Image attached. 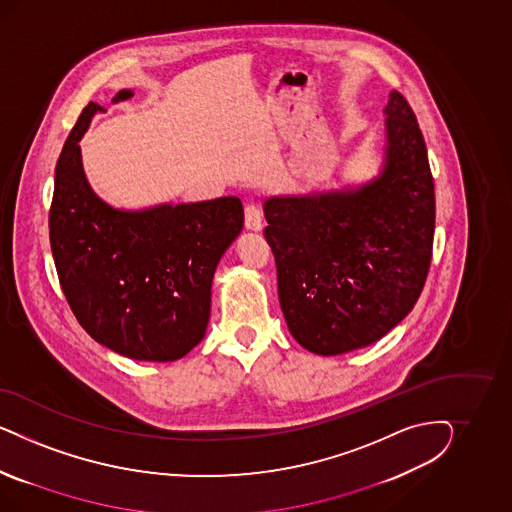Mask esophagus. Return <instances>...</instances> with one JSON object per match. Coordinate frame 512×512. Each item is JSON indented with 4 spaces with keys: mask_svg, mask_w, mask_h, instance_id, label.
Here are the masks:
<instances>
[{
    "mask_svg": "<svg viewBox=\"0 0 512 512\" xmlns=\"http://www.w3.org/2000/svg\"><path fill=\"white\" fill-rule=\"evenodd\" d=\"M244 225L248 231L259 233L263 229V210L257 204H248L244 212Z\"/></svg>",
    "mask_w": 512,
    "mask_h": 512,
    "instance_id": "obj_1",
    "label": "esophagus"
}]
</instances>
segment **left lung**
<instances>
[{
    "label": "left lung",
    "mask_w": 512,
    "mask_h": 512,
    "mask_svg": "<svg viewBox=\"0 0 512 512\" xmlns=\"http://www.w3.org/2000/svg\"><path fill=\"white\" fill-rule=\"evenodd\" d=\"M387 159L353 191L264 202L287 326L302 347L341 355L383 338L417 304L432 263L434 176L419 122L390 93Z\"/></svg>",
    "instance_id": "obj_1"
}]
</instances>
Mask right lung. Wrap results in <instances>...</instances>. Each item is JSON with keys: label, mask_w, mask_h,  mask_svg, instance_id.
Wrapping results in <instances>:
<instances>
[{"label": "right lung", "mask_w": 512, "mask_h": 512, "mask_svg": "<svg viewBox=\"0 0 512 512\" xmlns=\"http://www.w3.org/2000/svg\"><path fill=\"white\" fill-rule=\"evenodd\" d=\"M133 93L122 90L116 101ZM88 103L65 140L48 214L63 295L80 326L112 351L171 362L204 338L217 263L244 225L238 197L122 212L97 199L78 140Z\"/></svg>", "instance_id": "add662e5"}]
</instances>
